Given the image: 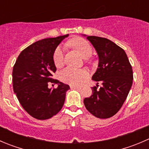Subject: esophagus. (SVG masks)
<instances>
[{
  "label": "esophagus",
  "mask_w": 149,
  "mask_h": 149,
  "mask_svg": "<svg viewBox=\"0 0 149 149\" xmlns=\"http://www.w3.org/2000/svg\"><path fill=\"white\" fill-rule=\"evenodd\" d=\"M70 88L71 89H81L80 86H74V85H70Z\"/></svg>",
  "instance_id": "1"
}]
</instances>
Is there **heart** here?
I'll use <instances>...</instances> for the list:
<instances>
[{"mask_svg":"<svg viewBox=\"0 0 149 149\" xmlns=\"http://www.w3.org/2000/svg\"><path fill=\"white\" fill-rule=\"evenodd\" d=\"M66 45L76 49L84 58L86 59L92 54V47L87 41L84 38H74L66 43ZM65 49L63 47L59 46L55 49L53 54V62L56 67H61L64 63ZM88 73L86 70L66 68L60 73V79L63 81L72 85H79L87 77Z\"/></svg>","mask_w":149,"mask_h":149,"instance_id":"obj_1","label":"heart"}]
</instances>
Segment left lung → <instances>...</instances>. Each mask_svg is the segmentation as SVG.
I'll list each match as a JSON object with an SVG mask.
<instances>
[{"label": "left lung", "instance_id": "left-lung-1", "mask_svg": "<svg viewBox=\"0 0 149 149\" xmlns=\"http://www.w3.org/2000/svg\"><path fill=\"white\" fill-rule=\"evenodd\" d=\"M86 36L98 55V66L92 79L102 87L92 88V95L84 100L89 113L100 119L116 114L126 100L133 80L132 66L125 50L113 41L97 36ZM98 84V83H97Z\"/></svg>", "mask_w": 149, "mask_h": 149}]
</instances>
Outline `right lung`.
I'll list each match as a JSON object with an SVG mask.
<instances>
[{"instance_id":"add662e5","label":"right lung","mask_w":149,"mask_h":149,"mask_svg":"<svg viewBox=\"0 0 149 149\" xmlns=\"http://www.w3.org/2000/svg\"><path fill=\"white\" fill-rule=\"evenodd\" d=\"M69 35L45 38L33 43L20 53L13 68V89L22 108L33 118L50 119L64 105L68 84L52 78L57 70L53 54L57 46ZM49 82L58 88L48 87Z\"/></svg>"}]
</instances>
